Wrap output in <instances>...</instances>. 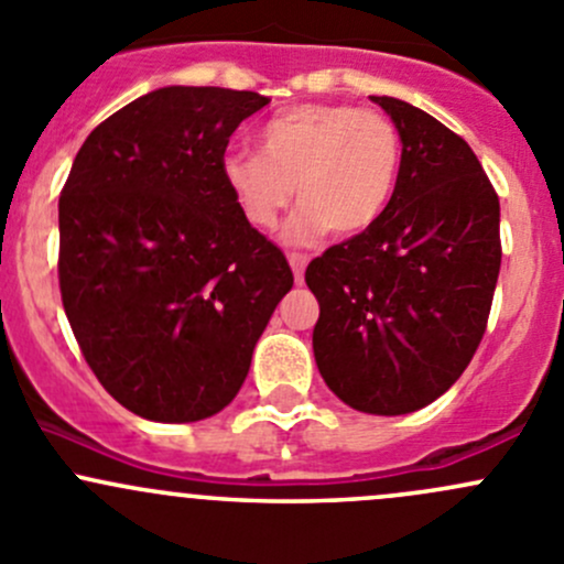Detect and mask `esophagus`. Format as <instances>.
Masks as SVG:
<instances>
[{
    "mask_svg": "<svg viewBox=\"0 0 564 564\" xmlns=\"http://www.w3.org/2000/svg\"><path fill=\"white\" fill-rule=\"evenodd\" d=\"M289 264H292L294 281L303 283V275H305V267H308V259H305L303 253H289Z\"/></svg>",
    "mask_w": 564,
    "mask_h": 564,
    "instance_id": "34e87169",
    "label": "esophagus"
}]
</instances>
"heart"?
I'll use <instances>...</instances> for the list:
<instances>
[{"label": "heart", "mask_w": 564, "mask_h": 564, "mask_svg": "<svg viewBox=\"0 0 564 564\" xmlns=\"http://www.w3.org/2000/svg\"><path fill=\"white\" fill-rule=\"evenodd\" d=\"M401 172V135L390 117L346 104H308L261 128L259 152H229L220 176L242 218L272 229L297 193L283 240L308 246L333 231L355 237L388 209Z\"/></svg>", "instance_id": "heart-1"}]
</instances>
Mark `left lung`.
<instances>
[{"instance_id": "left-lung-1", "label": "left lung", "mask_w": 564, "mask_h": 564, "mask_svg": "<svg viewBox=\"0 0 564 564\" xmlns=\"http://www.w3.org/2000/svg\"><path fill=\"white\" fill-rule=\"evenodd\" d=\"M371 100L401 135L395 191L371 229L311 261L305 283L327 388L357 412L395 417L451 390L480 346L502 264L499 198L440 119Z\"/></svg>"}]
</instances>
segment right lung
<instances>
[{
    "label": "right lung",
    "instance_id": "1",
    "mask_svg": "<svg viewBox=\"0 0 564 564\" xmlns=\"http://www.w3.org/2000/svg\"><path fill=\"white\" fill-rule=\"evenodd\" d=\"M270 100L161 87L78 150L59 196V289L100 384L133 414L196 423L229 406L292 289L286 256L237 209L220 161Z\"/></svg>",
    "mask_w": 564,
    "mask_h": 564
}]
</instances>
